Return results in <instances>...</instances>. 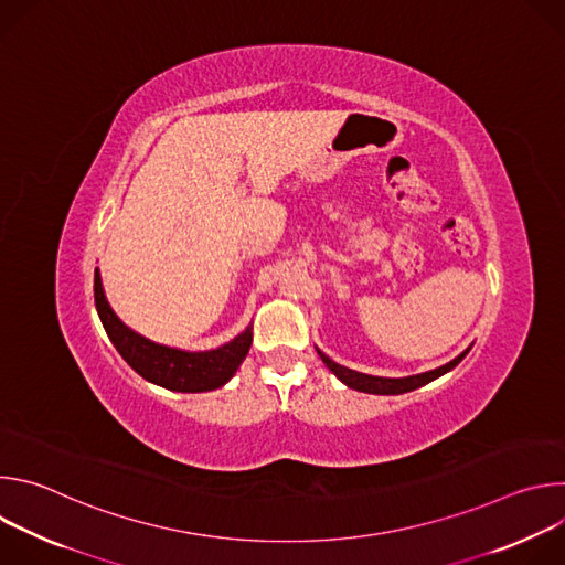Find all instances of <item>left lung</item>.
Listing matches in <instances>:
<instances>
[{"label":"left lung","mask_w":565,"mask_h":565,"mask_svg":"<svg viewBox=\"0 0 565 565\" xmlns=\"http://www.w3.org/2000/svg\"><path fill=\"white\" fill-rule=\"evenodd\" d=\"M317 353H319L321 362H324L347 386H351V388H355V391H362V393L397 395V393L414 391V388H418V386H423V384H427V382H431V380L445 375L447 371H451V369L469 353V349L462 351V353H460L458 358H454L451 362H447V364H443V366H438V369H434V371L418 373V375H409V377H377V375H366V373H360V371H353V369H347V366L333 362L329 355H324L319 349H317Z\"/></svg>","instance_id":"left-lung-1"}]
</instances>
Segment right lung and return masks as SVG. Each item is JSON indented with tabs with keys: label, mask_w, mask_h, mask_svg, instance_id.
I'll return each mask as SVG.
<instances>
[{
	"label": "right lung",
	"mask_w": 565,
	"mask_h": 565,
	"mask_svg": "<svg viewBox=\"0 0 565 565\" xmlns=\"http://www.w3.org/2000/svg\"><path fill=\"white\" fill-rule=\"evenodd\" d=\"M94 297L103 327L122 360L145 380L170 391L201 393L223 386L236 373L241 362L246 360L253 344L250 327L232 342L212 351H181L156 344L134 333L118 319L105 297L98 268L94 275Z\"/></svg>",
	"instance_id": "right-lung-1"
}]
</instances>
